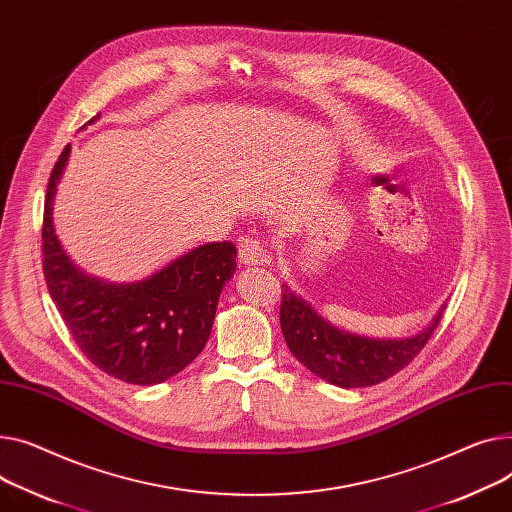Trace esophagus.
I'll return each instance as SVG.
<instances>
[{
    "mask_svg": "<svg viewBox=\"0 0 512 512\" xmlns=\"http://www.w3.org/2000/svg\"><path fill=\"white\" fill-rule=\"evenodd\" d=\"M238 259H241V263L247 267L269 263V255L265 247L259 241H255V238H243L241 247H238Z\"/></svg>",
    "mask_w": 512,
    "mask_h": 512,
    "instance_id": "obj_1",
    "label": "esophagus"
}]
</instances>
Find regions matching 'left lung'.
<instances>
[{"instance_id": "8db88e82", "label": "left lung", "mask_w": 512, "mask_h": 512, "mask_svg": "<svg viewBox=\"0 0 512 512\" xmlns=\"http://www.w3.org/2000/svg\"><path fill=\"white\" fill-rule=\"evenodd\" d=\"M447 304L416 335L399 339L364 337L337 329L313 306L282 284L280 325L294 358L319 379L344 387H370L403 370L426 346Z\"/></svg>"}]
</instances>
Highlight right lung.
<instances>
[{"mask_svg": "<svg viewBox=\"0 0 512 512\" xmlns=\"http://www.w3.org/2000/svg\"><path fill=\"white\" fill-rule=\"evenodd\" d=\"M70 150L67 144L57 158L45 195L43 274L49 294L94 366L129 385H158L175 377L206 346L220 292L234 276L236 247L228 241L195 247L129 284L84 274L67 257L53 228L55 187Z\"/></svg>", "mask_w": 512, "mask_h": 512, "instance_id": "1", "label": "right lung"}]
</instances>
